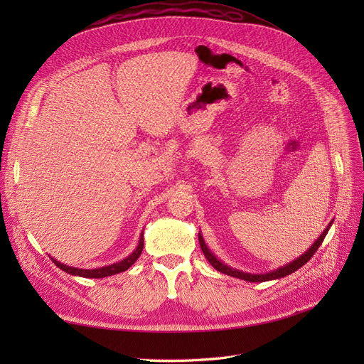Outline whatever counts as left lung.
I'll use <instances>...</instances> for the list:
<instances>
[{
	"instance_id": "left-lung-1",
	"label": "left lung",
	"mask_w": 364,
	"mask_h": 364,
	"mask_svg": "<svg viewBox=\"0 0 364 364\" xmlns=\"http://www.w3.org/2000/svg\"><path fill=\"white\" fill-rule=\"evenodd\" d=\"M331 225H333V220H331V222H329V225L326 226V229L323 230V232H322L321 235H318V238L311 245V247L306 249V252H304L299 258H296V259L290 261L289 264H285V266H281V267L274 269V270H270V272H267V273H247V272H241V270H238V269H234V267L228 266V264H225L222 259H218V258L214 255V253L211 252V249H209V247L206 246L205 240H203V235H202L200 232H199V243H200L203 255L206 257V259L209 261V264H211V266H213L217 272H222V273H225V274H229V277H234V278H238V279H245V281H249V282H266V281L279 279V278L287 277V274H290V273L296 272L299 267H302L304 264L314 255L316 250L318 249V246L322 245V241H323V238L326 237L328 230H329V228H331Z\"/></svg>"
}]
</instances>
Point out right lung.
<instances>
[{"label":"right lung","instance_id":"add662e5","mask_svg":"<svg viewBox=\"0 0 364 364\" xmlns=\"http://www.w3.org/2000/svg\"><path fill=\"white\" fill-rule=\"evenodd\" d=\"M142 247H144V234L141 232L139 235V241H138V246L136 249L130 253L129 257H126L124 259H121L118 262H114V264H109V266H105V267H98V269H77V267H71V266H67V264H62L59 262L58 259L51 258V261L56 264V266L67 272L70 274H73V277H82V278H106V277H111V274H117V273H121V272H126L132 264H134L142 252Z\"/></svg>","mask_w":364,"mask_h":364}]
</instances>
